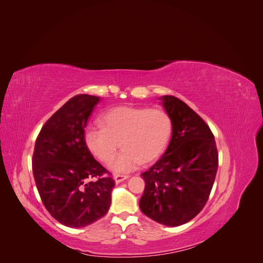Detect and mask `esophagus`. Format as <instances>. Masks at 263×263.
Here are the masks:
<instances>
[{
    "label": "esophagus",
    "instance_id": "esophagus-1",
    "mask_svg": "<svg viewBox=\"0 0 263 263\" xmlns=\"http://www.w3.org/2000/svg\"><path fill=\"white\" fill-rule=\"evenodd\" d=\"M128 178H129L128 176H122V174H115V176H114V180H115L116 183H121V182L127 180Z\"/></svg>",
    "mask_w": 263,
    "mask_h": 263
}]
</instances>
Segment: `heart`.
<instances>
[{
  "label": "heart",
  "mask_w": 263,
  "mask_h": 263,
  "mask_svg": "<svg viewBox=\"0 0 263 263\" xmlns=\"http://www.w3.org/2000/svg\"><path fill=\"white\" fill-rule=\"evenodd\" d=\"M101 128L89 127L84 141L90 153L102 163L114 160L119 147L124 150L112 168L115 172H130L142 164L156 161L168 146L172 118L162 108L117 106L100 118Z\"/></svg>",
  "instance_id": "1"
}]
</instances>
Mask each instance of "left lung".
Listing matches in <instances>:
<instances>
[{"label": "left lung", "mask_w": 263, "mask_h": 263, "mask_svg": "<svg viewBox=\"0 0 263 263\" xmlns=\"http://www.w3.org/2000/svg\"><path fill=\"white\" fill-rule=\"evenodd\" d=\"M172 118V137L164 155L141 173L146 185L139 208L165 226L193 219L209 200L218 168L214 135L203 118L172 95L162 97Z\"/></svg>", "instance_id": "1"}]
</instances>
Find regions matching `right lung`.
Returning <instances> with one entry per match:
<instances>
[{
    "instance_id": "1",
    "label": "right lung",
    "mask_w": 263,
    "mask_h": 263,
    "mask_svg": "<svg viewBox=\"0 0 263 263\" xmlns=\"http://www.w3.org/2000/svg\"><path fill=\"white\" fill-rule=\"evenodd\" d=\"M100 98L79 94L61 106L39 132L33 173L46 210L60 224L81 228L109 210L115 181L95 160L84 128Z\"/></svg>"
}]
</instances>
